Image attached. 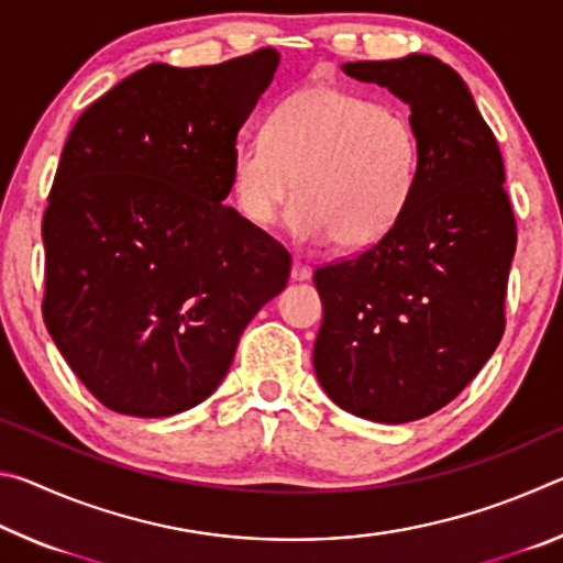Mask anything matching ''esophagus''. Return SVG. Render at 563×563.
<instances>
[{"label": "esophagus", "instance_id": "obj_1", "mask_svg": "<svg viewBox=\"0 0 563 563\" xmlns=\"http://www.w3.org/2000/svg\"><path fill=\"white\" fill-rule=\"evenodd\" d=\"M310 275H312V268H310L308 263L300 261V258L292 261V271H290V278H292V280H298V283H300V280H308Z\"/></svg>", "mask_w": 563, "mask_h": 563}]
</instances>
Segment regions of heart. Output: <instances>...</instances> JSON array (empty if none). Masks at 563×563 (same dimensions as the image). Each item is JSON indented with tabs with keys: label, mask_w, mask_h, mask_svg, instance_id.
Wrapping results in <instances>:
<instances>
[{
	"label": "heart",
	"mask_w": 563,
	"mask_h": 563,
	"mask_svg": "<svg viewBox=\"0 0 563 563\" xmlns=\"http://www.w3.org/2000/svg\"><path fill=\"white\" fill-rule=\"evenodd\" d=\"M419 136L407 113L330 84L285 97L265 136L231 154V190L247 223L271 225L288 198L295 238L367 251L399 223L419 180Z\"/></svg>",
	"instance_id": "1"
}]
</instances>
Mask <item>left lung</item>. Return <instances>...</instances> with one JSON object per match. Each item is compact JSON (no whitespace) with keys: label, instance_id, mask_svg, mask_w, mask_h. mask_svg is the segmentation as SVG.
Segmentation results:
<instances>
[{"label":"left lung","instance_id":"left-lung-1","mask_svg":"<svg viewBox=\"0 0 563 563\" xmlns=\"http://www.w3.org/2000/svg\"><path fill=\"white\" fill-rule=\"evenodd\" d=\"M342 71L407 103L422 158L389 235L312 275L322 300L312 365L345 412L402 424L452 402L497 350L517 223L497 139L450 64L407 54Z\"/></svg>","mask_w":563,"mask_h":563}]
</instances>
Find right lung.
Listing matches in <instances>:
<instances>
[{
  "label": "right lung",
  "instance_id": "1",
  "mask_svg": "<svg viewBox=\"0 0 563 563\" xmlns=\"http://www.w3.org/2000/svg\"><path fill=\"white\" fill-rule=\"evenodd\" d=\"M280 56L148 64L81 113L42 221L44 322L101 405L170 417L201 405L283 292L290 255L223 201L238 131Z\"/></svg>",
  "mask_w": 563,
  "mask_h": 563
}]
</instances>
